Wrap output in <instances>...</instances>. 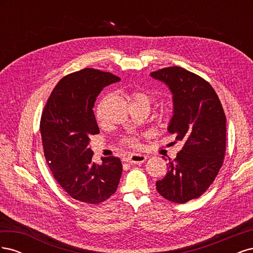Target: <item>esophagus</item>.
<instances>
[{
  "label": "esophagus",
  "instance_id": "obj_1",
  "mask_svg": "<svg viewBox=\"0 0 253 253\" xmlns=\"http://www.w3.org/2000/svg\"><path fill=\"white\" fill-rule=\"evenodd\" d=\"M147 160V156L145 155H141V154H131L129 156H127L126 162L129 163V164H142Z\"/></svg>",
  "mask_w": 253,
  "mask_h": 253
}]
</instances>
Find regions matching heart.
Wrapping results in <instances>:
<instances>
[{"instance_id":"obj_1","label":"heart","mask_w":253,"mask_h":253,"mask_svg":"<svg viewBox=\"0 0 253 253\" xmlns=\"http://www.w3.org/2000/svg\"><path fill=\"white\" fill-rule=\"evenodd\" d=\"M132 100L133 102L132 103H141V102H144V103H148L150 104V98L149 96H147L143 93H134L132 95ZM101 110H102V103H99L97 109H96V117L98 120L101 119ZM122 143H124L125 145H126V147L128 148H136L137 145H138V143H137V140L134 138V137H125L124 139H122Z\"/></svg>"}]
</instances>
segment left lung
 I'll use <instances>...</instances> for the list:
<instances>
[{
    "label": "left lung",
    "mask_w": 253,
    "mask_h": 253,
    "mask_svg": "<svg viewBox=\"0 0 253 253\" xmlns=\"http://www.w3.org/2000/svg\"><path fill=\"white\" fill-rule=\"evenodd\" d=\"M151 77L166 83L173 95V116L168 131L182 141L168 172L156 181L166 200L185 204L200 197L215 179L226 152V116L211 84L179 66L165 67Z\"/></svg>",
    "instance_id": "1"
}]
</instances>
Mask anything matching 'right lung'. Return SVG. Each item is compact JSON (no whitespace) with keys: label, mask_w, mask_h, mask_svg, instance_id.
Wrapping results in <instances>:
<instances>
[{"label":"right lung","mask_w":253,"mask_h":253,"mask_svg":"<svg viewBox=\"0 0 253 253\" xmlns=\"http://www.w3.org/2000/svg\"><path fill=\"white\" fill-rule=\"evenodd\" d=\"M120 81L111 73L84 68L65 76L44 106L40 131L53 177L74 200L100 204L116 192L122 165L118 157L93 162L89 137L99 134L94 104L103 87Z\"/></svg>","instance_id":"obj_1"}]
</instances>
